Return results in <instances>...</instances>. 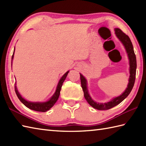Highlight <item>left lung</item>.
Masks as SVG:
<instances>
[{
	"mask_svg": "<svg viewBox=\"0 0 146 146\" xmlns=\"http://www.w3.org/2000/svg\"><path fill=\"white\" fill-rule=\"evenodd\" d=\"M115 33L120 41L122 42L123 45L124 46L127 53L128 55V58L129 60V64H130V77L129 80V83L127 85V88L125 89L124 92L122 95L117 97L113 98L111 101L107 102V103L100 104L97 103L92 100V98L88 94V88H87V82L86 80L81 73L80 74V80H81V85L83 89V93H84V97L87 101L88 103L91 105L92 107L95 108V109L100 110H108L116 106L118 104L121 103L124 99L127 97L130 93L132 91L133 86L134 85L135 80V75H136V68H137V61H136V56L134 51V48L132 44V42L130 39L129 37L126 35L119 28H115Z\"/></svg>",
	"mask_w": 146,
	"mask_h": 146,
	"instance_id": "obj_1",
	"label": "left lung"
}]
</instances>
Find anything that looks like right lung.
I'll return each mask as SVG.
<instances>
[{
    "instance_id": "1",
    "label": "right lung",
    "mask_w": 146,
    "mask_h": 146,
    "mask_svg": "<svg viewBox=\"0 0 146 146\" xmlns=\"http://www.w3.org/2000/svg\"><path fill=\"white\" fill-rule=\"evenodd\" d=\"M15 51V49H14ZM14 51L13 52V54L12 56V60H13L14 58ZM69 73V71H67V72L64 74V75L61 77V79L60 80V81L58 82V84L57 86L56 90V92L54 94V95L52 96V97L49 99V100L47 102H29L25 100L24 98L22 97V96L20 95L19 93L16 86H15V94H16L18 98L19 99L20 101L23 103L26 107L27 108H29V109H31L33 110H35L37 111H42V112H45V111L49 110L50 108L53 107V105L58 100V99L59 98V96H60V91H61V86L63 85V83L64 81V80L66 79L68 73Z\"/></svg>"
}]
</instances>
